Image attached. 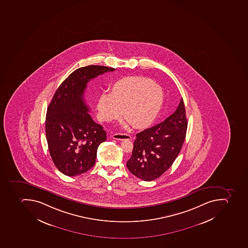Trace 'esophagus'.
Instances as JSON below:
<instances>
[{"mask_svg": "<svg viewBox=\"0 0 248 248\" xmlns=\"http://www.w3.org/2000/svg\"><path fill=\"white\" fill-rule=\"evenodd\" d=\"M112 138L116 140H130L131 139V135L127 134H122V133H118V134H114L112 135Z\"/></svg>", "mask_w": 248, "mask_h": 248, "instance_id": "34e87169", "label": "esophagus"}]
</instances>
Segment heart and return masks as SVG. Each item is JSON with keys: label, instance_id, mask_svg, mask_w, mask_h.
<instances>
[{"label": "heart", "instance_id": "b5f03b06", "mask_svg": "<svg viewBox=\"0 0 248 248\" xmlns=\"http://www.w3.org/2000/svg\"><path fill=\"white\" fill-rule=\"evenodd\" d=\"M163 91L147 78L134 76L117 81L110 93H103L97 103L98 117L103 121H113L123 116L133 127L141 128L150 124L163 103Z\"/></svg>", "mask_w": 248, "mask_h": 248}]
</instances>
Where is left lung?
Listing matches in <instances>:
<instances>
[{
    "instance_id": "8db88e82",
    "label": "left lung",
    "mask_w": 248,
    "mask_h": 248,
    "mask_svg": "<svg viewBox=\"0 0 248 248\" xmlns=\"http://www.w3.org/2000/svg\"><path fill=\"white\" fill-rule=\"evenodd\" d=\"M187 120L183 99L174 113L162 123L136 135L129 171L145 181H154L172 166L186 136Z\"/></svg>"
}]
</instances>
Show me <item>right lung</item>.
<instances>
[{"label": "right lung", "instance_id": "obj_1", "mask_svg": "<svg viewBox=\"0 0 248 248\" xmlns=\"http://www.w3.org/2000/svg\"><path fill=\"white\" fill-rule=\"evenodd\" d=\"M114 70L80 67L61 84L49 104L45 124L48 149L56 167L66 176L82 174L93 167L98 147L107 140L103 127L89 115L83 95L90 80Z\"/></svg>", "mask_w": 248, "mask_h": 248}]
</instances>
